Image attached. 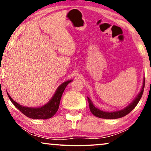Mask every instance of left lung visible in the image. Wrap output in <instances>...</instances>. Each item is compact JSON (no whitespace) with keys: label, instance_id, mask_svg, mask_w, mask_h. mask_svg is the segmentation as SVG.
Returning <instances> with one entry per match:
<instances>
[{"label":"left lung","instance_id":"left-lung-1","mask_svg":"<svg viewBox=\"0 0 151 151\" xmlns=\"http://www.w3.org/2000/svg\"><path fill=\"white\" fill-rule=\"evenodd\" d=\"M144 85H145V78L144 79L143 86H142L141 91H140L139 95L137 96V98L135 99V100H134L129 106L126 107V108L124 109L123 110L119 111H115V112H104V111H101L100 109H97L96 107H95L94 105L93 104L91 100L88 98H87L88 104H89L88 106H89L91 112L95 116L103 119H117L125 116V115L129 114V113L137 106V104H138V102H139V101L142 98V94H143Z\"/></svg>","mask_w":151,"mask_h":151}]
</instances>
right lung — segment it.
<instances>
[{
	"mask_svg": "<svg viewBox=\"0 0 151 151\" xmlns=\"http://www.w3.org/2000/svg\"><path fill=\"white\" fill-rule=\"evenodd\" d=\"M71 82V80H69V81H67L62 84L58 88L56 92H55L52 99L47 104H45V106L42 107H40V108H28V107L21 106V105L18 104L15 101L12 100V98L10 97L9 94L7 93V95L9 100L12 101L14 106L18 110L20 111V112H22V113L26 115L27 117L32 119H46L51 118V117H53L56 113L57 111L58 110L62 95H63L66 86Z\"/></svg>",
	"mask_w": 151,
	"mask_h": 151,
	"instance_id": "right-lung-1",
	"label": "right lung"
}]
</instances>
